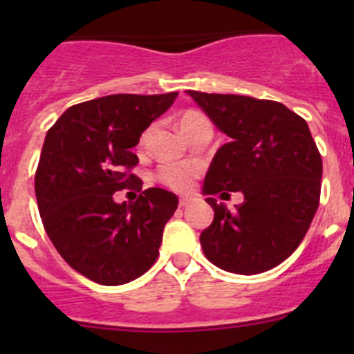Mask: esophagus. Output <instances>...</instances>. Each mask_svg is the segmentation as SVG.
Wrapping results in <instances>:
<instances>
[{"mask_svg": "<svg viewBox=\"0 0 354 354\" xmlns=\"http://www.w3.org/2000/svg\"><path fill=\"white\" fill-rule=\"evenodd\" d=\"M195 202V198L194 197H181L180 198V207H188V205H192V203Z\"/></svg>", "mask_w": 354, "mask_h": 354, "instance_id": "obj_1", "label": "esophagus"}]
</instances>
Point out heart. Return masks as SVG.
Here are the masks:
<instances>
[{
  "instance_id": "obj_1",
  "label": "heart",
  "mask_w": 354,
  "mask_h": 354,
  "mask_svg": "<svg viewBox=\"0 0 354 354\" xmlns=\"http://www.w3.org/2000/svg\"><path fill=\"white\" fill-rule=\"evenodd\" d=\"M178 124H180L181 133L187 135L188 131L195 130L197 127L209 124V120L202 113H197V111H187L185 114H181ZM195 176H197V167L194 164L187 162H164L157 169V180L166 185L167 188L176 192L187 190Z\"/></svg>"
}]
</instances>
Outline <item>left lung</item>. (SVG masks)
I'll return each mask as SVG.
<instances>
[{
  "instance_id": "8db88e82",
  "label": "left lung",
  "mask_w": 354,
  "mask_h": 354,
  "mask_svg": "<svg viewBox=\"0 0 354 354\" xmlns=\"http://www.w3.org/2000/svg\"><path fill=\"white\" fill-rule=\"evenodd\" d=\"M231 138L214 156L202 194L214 221L200 234L207 259L241 276L266 272L305 238L320 200L322 157L306 121L276 101L187 91ZM241 191L230 211L212 197Z\"/></svg>"
}]
</instances>
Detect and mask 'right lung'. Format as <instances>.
<instances>
[{"label":"right lung","mask_w":354,"mask_h":354,"mask_svg":"<svg viewBox=\"0 0 354 354\" xmlns=\"http://www.w3.org/2000/svg\"><path fill=\"white\" fill-rule=\"evenodd\" d=\"M178 92L114 94L71 106L46 135L35 173L42 224L68 266L94 283L120 286L147 272L159 255L162 231L178 197L162 188L133 203L113 194L131 181V149Z\"/></svg>","instance_id":"obj_1"}]
</instances>
